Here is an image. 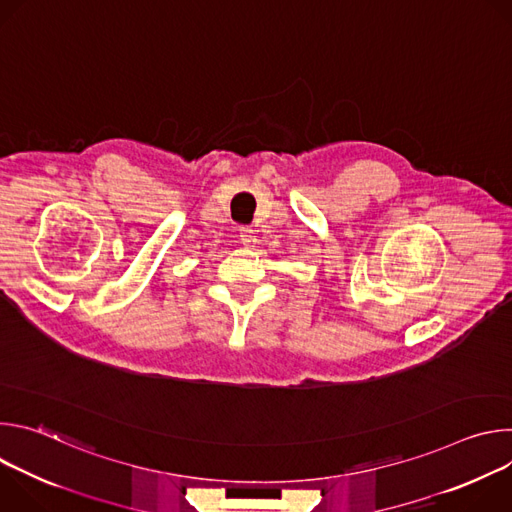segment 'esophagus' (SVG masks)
<instances>
[{
  "mask_svg": "<svg viewBox=\"0 0 512 512\" xmlns=\"http://www.w3.org/2000/svg\"><path fill=\"white\" fill-rule=\"evenodd\" d=\"M241 243L245 245V247H253L255 243H257V237H255V231L251 229V227H243L241 229Z\"/></svg>",
  "mask_w": 512,
  "mask_h": 512,
  "instance_id": "esophagus-1",
  "label": "esophagus"
}]
</instances>
